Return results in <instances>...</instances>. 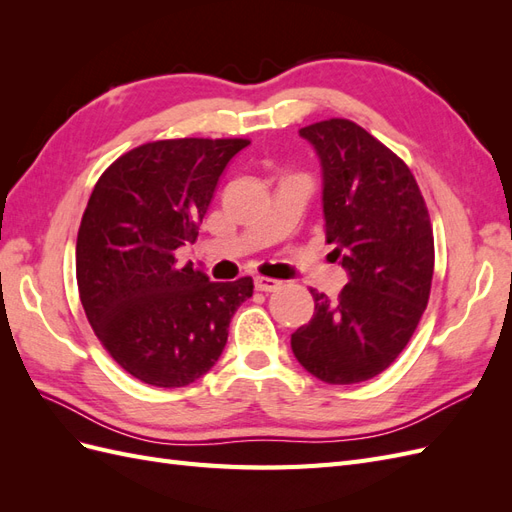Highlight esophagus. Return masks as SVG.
Wrapping results in <instances>:
<instances>
[{
	"label": "esophagus",
	"mask_w": 512,
	"mask_h": 512,
	"mask_svg": "<svg viewBox=\"0 0 512 512\" xmlns=\"http://www.w3.org/2000/svg\"><path fill=\"white\" fill-rule=\"evenodd\" d=\"M254 286H256V290H260V292H275L277 288L282 286V282L271 280V277H256Z\"/></svg>",
	"instance_id": "esophagus-1"
}]
</instances>
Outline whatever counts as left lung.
Masks as SVG:
<instances>
[{"label": "left lung", "instance_id": "obj_1", "mask_svg": "<svg viewBox=\"0 0 512 512\" xmlns=\"http://www.w3.org/2000/svg\"><path fill=\"white\" fill-rule=\"evenodd\" d=\"M299 134L320 160L327 243H335L348 284L337 301L309 290L314 316L292 333L290 346L322 382H365L397 359L427 307V205L404 160L354 121H318Z\"/></svg>", "mask_w": 512, "mask_h": 512}]
</instances>
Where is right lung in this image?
Masks as SVG:
<instances>
[{"mask_svg":"<svg viewBox=\"0 0 512 512\" xmlns=\"http://www.w3.org/2000/svg\"><path fill=\"white\" fill-rule=\"evenodd\" d=\"M245 138H173L123 153L98 179L76 239V282L91 329L145 384L177 389L218 363L252 277L209 282L179 265L226 164Z\"/></svg>","mask_w":512,"mask_h":512,"instance_id":"1","label":"right lung"}]
</instances>
